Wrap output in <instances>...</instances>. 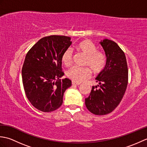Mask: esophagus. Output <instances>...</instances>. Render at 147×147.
Returning a JSON list of instances; mask_svg holds the SVG:
<instances>
[{
	"label": "esophagus",
	"mask_w": 147,
	"mask_h": 147,
	"mask_svg": "<svg viewBox=\"0 0 147 147\" xmlns=\"http://www.w3.org/2000/svg\"><path fill=\"white\" fill-rule=\"evenodd\" d=\"M72 85H73L78 86V85H80V83H75V82H72Z\"/></svg>",
	"instance_id": "esophagus-1"
}]
</instances>
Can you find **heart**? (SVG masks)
Returning a JSON list of instances; mask_svg holds the SVG:
<instances>
[{"mask_svg":"<svg viewBox=\"0 0 147 147\" xmlns=\"http://www.w3.org/2000/svg\"><path fill=\"white\" fill-rule=\"evenodd\" d=\"M77 49L86 56L85 65H88L94 73H98L104 69L106 59L104 53L97 51V47L92 42L86 40L80 42ZM62 61L64 64L68 66L73 62V51L67 49L62 55ZM67 78L74 82L80 83L88 78L90 76L89 69L86 67L73 66L66 72Z\"/></svg>","mask_w":147,"mask_h":147,"instance_id":"1","label":"heart"}]
</instances>
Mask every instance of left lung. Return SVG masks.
Instances as JSON below:
<instances>
[{
    "label": "left lung",
    "instance_id": "1",
    "mask_svg": "<svg viewBox=\"0 0 147 147\" xmlns=\"http://www.w3.org/2000/svg\"><path fill=\"white\" fill-rule=\"evenodd\" d=\"M100 44L107 61L95 78L98 84L92 86L89 96L85 98V105L92 113L100 115L111 113L119 104L127 88L128 69L125 54L116 43L105 38Z\"/></svg>",
    "mask_w": 147,
    "mask_h": 147
}]
</instances>
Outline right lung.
<instances>
[{"instance_id":"right-lung-1","label":"right lung","mask_w":147,"mask_h":147,"mask_svg":"<svg viewBox=\"0 0 147 147\" xmlns=\"http://www.w3.org/2000/svg\"><path fill=\"white\" fill-rule=\"evenodd\" d=\"M71 43L69 36H45L27 53L21 72L24 90L31 104L40 111L60 107L65 91L71 86L69 79H61L64 74L62 55Z\"/></svg>"}]
</instances>
